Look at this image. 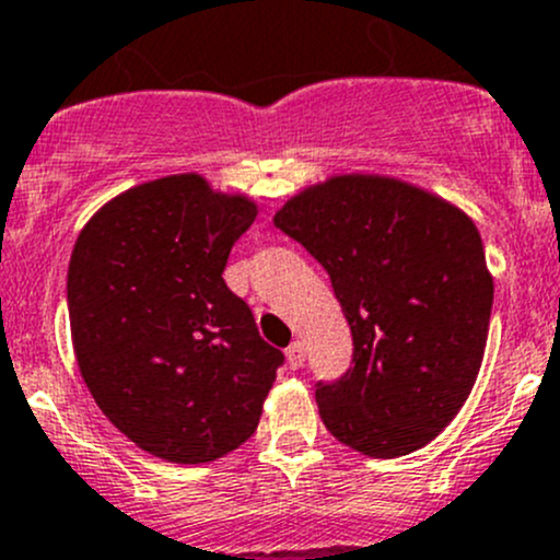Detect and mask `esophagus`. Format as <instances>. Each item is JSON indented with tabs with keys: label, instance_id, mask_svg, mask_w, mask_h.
<instances>
[{
	"label": "esophagus",
	"instance_id": "34e87169",
	"mask_svg": "<svg viewBox=\"0 0 560 560\" xmlns=\"http://www.w3.org/2000/svg\"><path fill=\"white\" fill-rule=\"evenodd\" d=\"M303 360H306V347H303L301 341H292L290 347H287V365L295 371V369H301Z\"/></svg>",
	"mask_w": 560,
	"mask_h": 560
}]
</instances>
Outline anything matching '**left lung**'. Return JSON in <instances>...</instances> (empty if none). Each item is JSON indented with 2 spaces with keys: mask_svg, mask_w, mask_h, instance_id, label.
<instances>
[{
  "mask_svg": "<svg viewBox=\"0 0 560 560\" xmlns=\"http://www.w3.org/2000/svg\"><path fill=\"white\" fill-rule=\"evenodd\" d=\"M273 224L327 270L352 330L354 365L316 385L327 431L382 460L425 447L482 369L493 276L477 224L436 191L380 173L303 186Z\"/></svg>",
  "mask_w": 560,
  "mask_h": 560,
  "instance_id": "obj_1",
  "label": "left lung"
}]
</instances>
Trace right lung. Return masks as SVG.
<instances>
[{"mask_svg":"<svg viewBox=\"0 0 560 560\" xmlns=\"http://www.w3.org/2000/svg\"><path fill=\"white\" fill-rule=\"evenodd\" d=\"M254 219V197L175 173L107 200L72 248L67 308L83 382L162 460L200 466L238 450L284 360L222 279Z\"/></svg>","mask_w":560,"mask_h":560,"instance_id":"right-lung-1","label":"right lung"}]
</instances>
